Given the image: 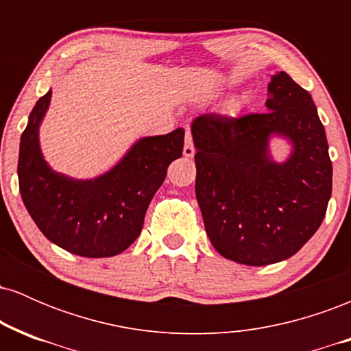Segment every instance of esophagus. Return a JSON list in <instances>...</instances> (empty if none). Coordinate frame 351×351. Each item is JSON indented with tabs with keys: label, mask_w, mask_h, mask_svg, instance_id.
<instances>
[{
	"label": "esophagus",
	"mask_w": 351,
	"mask_h": 351,
	"mask_svg": "<svg viewBox=\"0 0 351 351\" xmlns=\"http://www.w3.org/2000/svg\"><path fill=\"white\" fill-rule=\"evenodd\" d=\"M183 155L191 158L195 155V145H193V136H191V130L189 127H186V135H184V148H183Z\"/></svg>",
	"instance_id": "obj_1"
}]
</instances>
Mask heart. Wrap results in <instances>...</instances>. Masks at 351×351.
<instances>
[{"label":"heart","mask_w":351,"mask_h":351,"mask_svg":"<svg viewBox=\"0 0 351 351\" xmlns=\"http://www.w3.org/2000/svg\"><path fill=\"white\" fill-rule=\"evenodd\" d=\"M245 99H247V95H245V94H243V95H239V97H237V99H234V100H232V102H231V106H232V108H239L241 106H243V104L245 102Z\"/></svg>","instance_id":"1"}]
</instances>
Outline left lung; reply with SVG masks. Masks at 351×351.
Here are the masks:
<instances>
[{
  "instance_id": "left-lung-1",
  "label": "left lung",
  "mask_w": 351,
  "mask_h": 351,
  "mask_svg": "<svg viewBox=\"0 0 351 351\" xmlns=\"http://www.w3.org/2000/svg\"><path fill=\"white\" fill-rule=\"evenodd\" d=\"M267 95L264 114H206L191 125L206 234L221 256L245 265L299 252L320 228L332 196L327 135L310 94L280 71ZM274 136L291 145L284 162L270 155Z\"/></svg>"
}]
</instances>
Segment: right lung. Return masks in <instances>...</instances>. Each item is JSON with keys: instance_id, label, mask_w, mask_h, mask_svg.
Here are the masks:
<instances>
[{"instance_id": "1", "label": "right lung", "mask_w": 351, "mask_h": 351, "mask_svg": "<svg viewBox=\"0 0 351 351\" xmlns=\"http://www.w3.org/2000/svg\"><path fill=\"white\" fill-rule=\"evenodd\" d=\"M52 90L36 102L21 135L19 193L36 226L51 243L82 257L123 252L143 228L145 213L167 178L173 160L183 153L184 130L143 136L110 170L88 180L54 171L44 160L39 127Z\"/></svg>"}]
</instances>
